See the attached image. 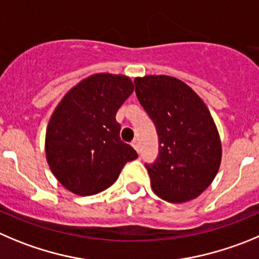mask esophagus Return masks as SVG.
I'll list each match as a JSON object with an SVG mask.
<instances>
[{
	"mask_svg": "<svg viewBox=\"0 0 259 259\" xmlns=\"http://www.w3.org/2000/svg\"><path fill=\"white\" fill-rule=\"evenodd\" d=\"M132 146H133V148H134L135 151H137L138 153H139V143H138V141H133Z\"/></svg>",
	"mask_w": 259,
	"mask_h": 259,
	"instance_id": "34e87169",
	"label": "esophagus"
}]
</instances>
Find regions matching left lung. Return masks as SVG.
<instances>
[{
    "instance_id": "8db88e82",
    "label": "left lung",
    "mask_w": 259,
    "mask_h": 259,
    "mask_svg": "<svg viewBox=\"0 0 259 259\" xmlns=\"http://www.w3.org/2000/svg\"><path fill=\"white\" fill-rule=\"evenodd\" d=\"M134 84L158 134V157L146 165L152 189L171 203L194 199L211 185L221 163V139L208 107L174 76L146 75Z\"/></svg>"
}]
</instances>
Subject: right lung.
<instances>
[{"mask_svg": "<svg viewBox=\"0 0 259 259\" xmlns=\"http://www.w3.org/2000/svg\"><path fill=\"white\" fill-rule=\"evenodd\" d=\"M134 91L126 75L94 74L79 81L53 111L46 130V158L55 178L76 195H93L117 180L138 158L120 139L116 112Z\"/></svg>", "mask_w": 259, "mask_h": 259, "instance_id": "obj_1", "label": "right lung"}]
</instances>
